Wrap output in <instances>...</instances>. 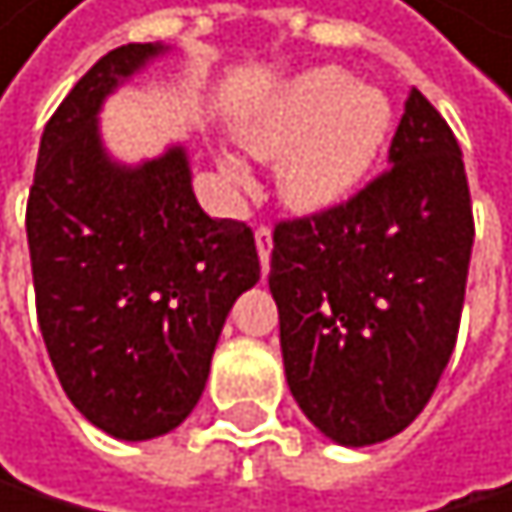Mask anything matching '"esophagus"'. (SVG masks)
Wrapping results in <instances>:
<instances>
[{
	"instance_id": "34e87169",
	"label": "esophagus",
	"mask_w": 512,
	"mask_h": 512,
	"mask_svg": "<svg viewBox=\"0 0 512 512\" xmlns=\"http://www.w3.org/2000/svg\"><path fill=\"white\" fill-rule=\"evenodd\" d=\"M254 242H258V254H261V264L264 270L270 267V251H273V230L267 224H258V230H254Z\"/></svg>"
}]
</instances>
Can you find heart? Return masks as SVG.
<instances>
[{
    "label": "heart",
    "instance_id": "b5f03b06",
    "mask_svg": "<svg viewBox=\"0 0 512 512\" xmlns=\"http://www.w3.org/2000/svg\"><path fill=\"white\" fill-rule=\"evenodd\" d=\"M390 131V104L341 70L304 73L254 110L239 134L251 156L279 162V190L298 211H322L347 199L378 159ZM236 190H251V171L224 156Z\"/></svg>",
    "mask_w": 512,
    "mask_h": 512
}]
</instances>
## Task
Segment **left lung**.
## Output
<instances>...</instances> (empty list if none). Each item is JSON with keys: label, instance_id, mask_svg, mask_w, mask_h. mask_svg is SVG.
Segmentation results:
<instances>
[{"label": "left lung", "instance_id": "8db88e82", "mask_svg": "<svg viewBox=\"0 0 512 512\" xmlns=\"http://www.w3.org/2000/svg\"><path fill=\"white\" fill-rule=\"evenodd\" d=\"M390 162L350 199L273 230L285 378L341 445L415 421L461 328L473 202L458 137L421 91L405 101Z\"/></svg>", "mask_w": 512, "mask_h": 512}]
</instances>
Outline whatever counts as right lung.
<instances>
[{"label": "right lung", "instance_id": "obj_1", "mask_svg": "<svg viewBox=\"0 0 512 512\" xmlns=\"http://www.w3.org/2000/svg\"><path fill=\"white\" fill-rule=\"evenodd\" d=\"M162 45L104 54L42 131L27 199L36 316L64 393L116 439H153L199 402L233 301L261 279L254 233L214 221L184 150L104 156L94 113Z\"/></svg>", "mask_w": 512, "mask_h": 512}]
</instances>
